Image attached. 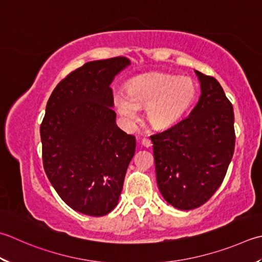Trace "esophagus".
<instances>
[{
  "mask_svg": "<svg viewBox=\"0 0 262 262\" xmlns=\"http://www.w3.org/2000/svg\"><path fill=\"white\" fill-rule=\"evenodd\" d=\"M142 145H144L145 147H150V146L152 145V142H151L150 138L143 137V138H142Z\"/></svg>",
  "mask_w": 262,
  "mask_h": 262,
  "instance_id": "esophagus-1",
  "label": "esophagus"
}]
</instances>
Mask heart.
I'll list each match as a JSON object with an SVG mask.
<instances>
[{"label":"heart","instance_id":"1","mask_svg":"<svg viewBox=\"0 0 262 262\" xmlns=\"http://www.w3.org/2000/svg\"><path fill=\"white\" fill-rule=\"evenodd\" d=\"M196 86L187 77L152 73L138 76L127 85V95L118 94L116 105L127 121L137 120V107H144L155 128H167L181 118L195 100Z\"/></svg>","mask_w":262,"mask_h":262}]
</instances>
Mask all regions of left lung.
<instances>
[{"label":"left lung","mask_w":262,"mask_h":262,"mask_svg":"<svg viewBox=\"0 0 262 262\" xmlns=\"http://www.w3.org/2000/svg\"><path fill=\"white\" fill-rule=\"evenodd\" d=\"M201 96L185 119L151 136L158 187L172 207L192 210L211 198L235 147L234 111L216 78L195 70Z\"/></svg>","instance_id":"left-lung-1"}]
</instances>
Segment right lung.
Masks as SVG:
<instances>
[{"instance_id": "obj_1", "label": "right lung", "mask_w": 262, "mask_h": 262, "mask_svg": "<svg viewBox=\"0 0 262 262\" xmlns=\"http://www.w3.org/2000/svg\"><path fill=\"white\" fill-rule=\"evenodd\" d=\"M130 64L124 56L91 61L56 85L40 125L43 166L59 196L87 216L115 209L135 136L116 124L110 84Z\"/></svg>"}]
</instances>
